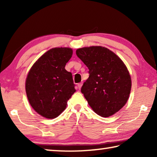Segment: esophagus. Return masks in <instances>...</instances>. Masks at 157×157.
Wrapping results in <instances>:
<instances>
[{"instance_id":"1","label":"esophagus","mask_w":157,"mask_h":157,"mask_svg":"<svg viewBox=\"0 0 157 157\" xmlns=\"http://www.w3.org/2000/svg\"><path fill=\"white\" fill-rule=\"evenodd\" d=\"M82 82H80V83H79L78 84V89H81V87H82Z\"/></svg>"}]
</instances>
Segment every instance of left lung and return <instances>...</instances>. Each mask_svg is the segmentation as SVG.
<instances>
[{
	"mask_svg": "<svg viewBox=\"0 0 157 157\" xmlns=\"http://www.w3.org/2000/svg\"><path fill=\"white\" fill-rule=\"evenodd\" d=\"M76 55L89 70L81 92L90 107L102 117L118 112L127 102L132 87L131 77L123 61L102 46L82 48Z\"/></svg>",
	"mask_w": 157,
	"mask_h": 157,
	"instance_id": "obj_1",
	"label": "left lung"
}]
</instances>
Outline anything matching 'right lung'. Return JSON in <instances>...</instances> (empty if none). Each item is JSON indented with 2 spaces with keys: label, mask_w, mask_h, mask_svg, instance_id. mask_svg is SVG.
<instances>
[{
  "label": "right lung",
  "mask_w": 157,
  "mask_h": 157,
  "mask_svg": "<svg viewBox=\"0 0 157 157\" xmlns=\"http://www.w3.org/2000/svg\"><path fill=\"white\" fill-rule=\"evenodd\" d=\"M73 55L70 48H54L32 66L25 81V91L34 111L44 118H57L75 92L72 73L65 66Z\"/></svg>",
  "instance_id": "1"
}]
</instances>
